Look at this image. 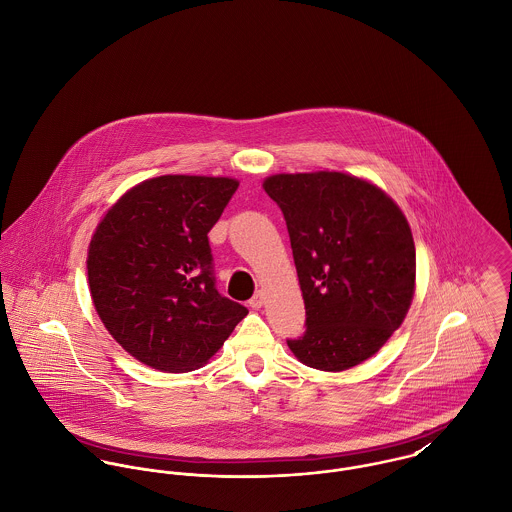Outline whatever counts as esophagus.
Wrapping results in <instances>:
<instances>
[{
  "instance_id": "1",
  "label": "esophagus",
  "mask_w": 512,
  "mask_h": 512,
  "mask_svg": "<svg viewBox=\"0 0 512 512\" xmlns=\"http://www.w3.org/2000/svg\"><path fill=\"white\" fill-rule=\"evenodd\" d=\"M264 303H266V293L262 292V290H258V292L254 293V297L250 299V307L252 309H260Z\"/></svg>"
}]
</instances>
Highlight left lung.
Listing matches in <instances>:
<instances>
[{
    "label": "left lung",
    "instance_id": "obj_1",
    "mask_svg": "<svg viewBox=\"0 0 512 512\" xmlns=\"http://www.w3.org/2000/svg\"><path fill=\"white\" fill-rule=\"evenodd\" d=\"M288 224L305 333L288 339L311 368L339 372L372 357L402 325L416 282L412 230L376 185L339 171L264 181Z\"/></svg>",
    "mask_w": 512,
    "mask_h": 512
}]
</instances>
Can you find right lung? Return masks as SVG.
Segmentation results:
<instances>
[{
	"label": "right lung",
	"instance_id": "add662e5",
	"mask_svg": "<svg viewBox=\"0 0 512 512\" xmlns=\"http://www.w3.org/2000/svg\"><path fill=\"white\" fill-rule=\"evenodd\" d=\"M236 179L161 175L130 189L88 246L92 303L110 335L163 372L205 365L248 309L215 286L209 230Z\"/></svg>",
	"mask_w": 512,
	"mask_h": 512
}]
</instances>
